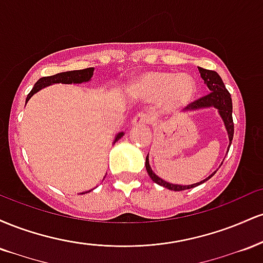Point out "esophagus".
Here are the masks:
<instances>
[{
  "mask_svg": "<svg viewBox=\"0 0 263 263\" xmlns=\"http://www.w3.org/2000/svg\"><path fill=\"white\" fill-rule=\"evenodd\" d=\"M151 122V116L148 114L140 112L137 114L132 120V125L138 126V125H147V123Z\"/></svg>",
  "mask_w": 263,
  "mask_h": 263,
  "instance_id": "34e87169",
  "label": "esophagus"
}]
</instances>
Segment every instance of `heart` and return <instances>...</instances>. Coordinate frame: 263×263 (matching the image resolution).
Instances as JSON below:
<instances>
[{"instance_id": "heart-1", "label": "heart", "mask_w": 263, "mask_h": 263, "mask_svg": "<svg viewBox=\"0 0 263 263\" xmlns=\"http://www.w3.org/2000/svg\"><path fill=\"white\" fill-rule=\"evenodd\" d=\"M135 87L141 96L149 100L161 98L168 108L185 106L195 95L194 80L188 74L149 71L136 81Z\"/></svg>"}]
</instances>
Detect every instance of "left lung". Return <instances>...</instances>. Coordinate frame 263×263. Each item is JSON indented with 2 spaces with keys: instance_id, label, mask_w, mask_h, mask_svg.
I'll return each instance as SVG.
<instances>
[{
  "instance_id": "1",
  "label": "left lung",
  "mask_w": 263,
  "mask_h": 263,
  "mask_svg": "<svg viewBox=\"0 0 263 263\" xmlns=\"http://www.w3.org/2000/svg\"><path fill=\"white\" fill-rule=\"evenodd\" d=\"M199 73H200L201 79L204 80L205 85L208 86V89L210 90V93L203 96V98L198 99V100L190 102V104L186 105V110H197V108H203V107H210L214 106L219 110L220 116L224 120L225 127L228 129L229 140H230V144L232 142V137H234V121H232V101H231V95L230 92L228 91L224 83H222L220 75L214 70H208V69L199 68ZM230 148V147H229ZM146 170L148 176L152 178V180L155 183L158 184V185L164 186V188L174 190V192H180V190L185 189H192L194 186L200 185L201 183L206 182L208 179H210L216 172H214L211 176H209L206 179L201 180L200 183L192 184V185H177V184H171L168 182H164V180L161 179L158 176H156L153 173V171L151 170L149 162H148V156L146 157Z\"/></svg>"
}]
</instances>
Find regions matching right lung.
<instances>
[{
	"label": "right lung",
	"mask_w": 263,
	"mask_h": 263,
	"mask_svg": "<svg viewBox=\"0 0 263 263\" xmlns=\"http://www.w3.org/2000/svg\"><path fill=\"white\" fill-rule=\"evenodd\" d=\"M93 74V68H86V69H81V70H71V71H64V73H59L55 75H50V77H44L41 78L37 83L34 84L33 89L31 90V92L27 95L26 101H28L29 99L32 98V95H34L35 92L39 91L43 87L52 85V84H57V83H63V84H80L84 83V81H89L91 79ZM123 136V132L119 134L115 138V142L117 140H120Z\"/></svg>",
	"instance_id": "right-lung-1"
}]
</instances>
